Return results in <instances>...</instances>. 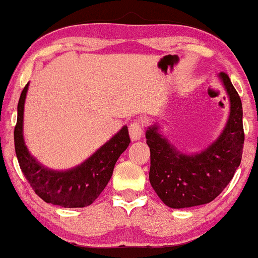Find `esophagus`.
Instances as JSON below:
<instances>
[{
  "mask_svg": "<svg viewBox=\"0 0 258 258\" xmlns=\"http://www.w3.org/2000/svg\"><path fill=\"white\" fill-rule=\"evenodd\" d=\"M129 133L130 137H132L133 141H137L141 139L143 134V124L140 121H134L130 123L129 125Z\"/></svg>",
  "mask_w": 258,
  "mask_h": 258,
  "instance_id": "34e87169",
  "label": "esophagus"
}]
</instances>
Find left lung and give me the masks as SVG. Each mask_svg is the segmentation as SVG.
I'll use <instances>...</instances> for the list:
<instances>
[{
    "label": "left lung",
    "instance_id": "obj_1",
    "mask_svg": "<svg viewBox=\"0 0 258 258\" xmlns=\"http://www.w3.org/2000/svg\"><path fill=\"white\" fill-rule=\"evenodd\" d=\"M220 76L230 98V116L222 135L208 149L188 156L170 146L157 133L156 125L146 133L150 148V183L163 203L174 209L214 201L241 163L244 143L242 102L227 74Z\"/></svg>",
    "mask_w": 258,
    "mask_h": 258
}]
</instances>
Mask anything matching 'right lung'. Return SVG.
Returning a JSON list of instances; mask_svg holds the SVG:
<instances>
[{"mask_svg": "<svg viewBox=\"0 0 258 258\" xmlns=\"http://www.w3.org/2000/svg\"><path fill=\"white\" fill-rule=\"evenodd\" d=\"M27 90L28 84L21 93L14 129L16 156L24 177L44 202L64 208L90 206L110 181L115 163L129 146L128 126H123L109 142L77 168L68 171L48 170L31 156L23 141V108Z\"/></svg>", "mask_w": 258, "mask_h": 258, "instance_id": "obj_1", "label": "right lung"}]
</instances>
